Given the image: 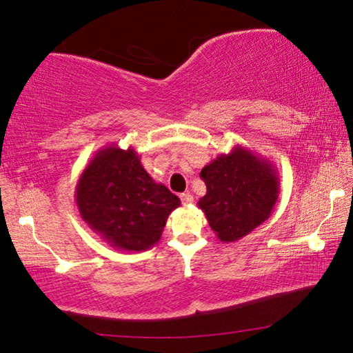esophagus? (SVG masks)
Masks as SVG:
<instances>
[{
	"label": "esophagus",
	"mask_w": 353,
	"mask_h": 353,
	"mask_svg": "<svg viewBox=\"0 0 353 353\" xmlns=\"http://www.w3.org/2000/svg\"><path fill=\"white\" fill-rule=\"evenodd\" d=\"M181 201H182L183 205H188V204H191V202H193V196H191L190 193H182Z\"/></svg>",
	"instance_id": "obj_1"
}]
</instances>
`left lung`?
<instances>
[{
	"label": "left lung",
	"mask_w": 353,
	"mask_h": 353,
	"mask_svg": "<svg viewBox=\"0 0 353 353\" xmlns=\"http://www.w3.org/2000/svg\"><path fill=\"white\" fill-rule=\"evenodd\" d=\"M207 193L198 205L223 243H235L271 216L280 194L279 172L270 160L236 145L201 171Z\"/></svg>",
	"instance_id": "obj_1"
}]
</instances>
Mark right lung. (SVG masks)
<instances>
[{"label": "right lung", "mask_w": 353, "mask_h": 353, "mask_svg": "<svg viewBox=\"0 0 353 353\" xmlns=\"http://www.w3.org/2000/svg\"><path fill=\"white\" fill-rule=\"evenodd\" d=\"M81 218L112 248L141 252L159 243L181 199L148 174L140 155L110 145L101 148L76 183Z\"/></svg>", "instance_id": "1"}]
</instances>
